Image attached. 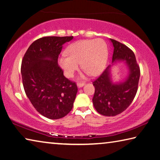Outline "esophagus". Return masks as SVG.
Instances as JSON below:
<instances>
[{"label":"esophagus","instance_id":"1","mask_svg":"<svg viewBox=\"0 0 160 160\" xmlns=\"http://www.w3.org/2000/svg\"><path fill=\"white\" fill-rule=\"evenodd\" d=\"M84 85H85V83L84 82H78L77 83V86H78V88H82Z\"/></svg>","mask_w":160,"mask_h":160}]
</instances>
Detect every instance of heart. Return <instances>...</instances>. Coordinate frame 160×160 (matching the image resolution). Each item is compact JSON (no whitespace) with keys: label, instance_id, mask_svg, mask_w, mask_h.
<instances>
[{"label":"heart","instance_id":"heart-1","mask_svg":"<svg viewBox=\"0 0 160 160\" xmlns=\"http://www.w3.org/2000/svg\"><path fill=\"white\" fill-rule=\"evenodd\" d=\"M58 58V64L67 77H72L78 69L82 68L91 76L100 74L108 61V48L102 39L83 40L72 45Z\"/></svg>","mask_w":160,"mask_h":160}]
</instances>
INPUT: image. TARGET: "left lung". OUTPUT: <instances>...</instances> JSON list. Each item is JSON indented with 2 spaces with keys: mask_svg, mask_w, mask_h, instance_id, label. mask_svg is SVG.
<instances>
[{
  "mask_svg": "<svg viewBox=\"0 0 160 160\" xmlns=\"http://www.w3.org/2000/svg\"><path fill=\"white\" fill-rule=\"evenodd\" d=\"M110 40L114 47L112 64L93 82L95 87L93 103L99 114L113 117L124 112L135 98L138 90L140 67L132 50L119 41L112 38ZM118 61L124 62L129 72L124 81L114 83L111 78V67Z\"/></svg>",
  "mask_w": 160,
  "mask_h": 160,
  "instance_id": "1",
  "label": "left lung"
}]
</instances>
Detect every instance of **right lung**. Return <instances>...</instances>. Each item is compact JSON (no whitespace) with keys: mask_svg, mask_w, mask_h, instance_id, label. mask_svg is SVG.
I'll list each match as a JSON object with an SVG mask.
<instances>
[{"mask_svg":"<svg viewBox=\"0 0 160 160\" xmlns=\"http://www.w3.org/2000/svg\"><path fill=\"white\" fill-rule=\"evenodd\" d=\"M73 36H46L30 45L22 61L24 89L33 107L50 119L66 116L72 110L78 88L64 77L58 65L63 45Z\"/></svg>","mask_w":160,"mask_h":160,"instance_id":"right-lung-1","label":"right lung"}]
</instances>
